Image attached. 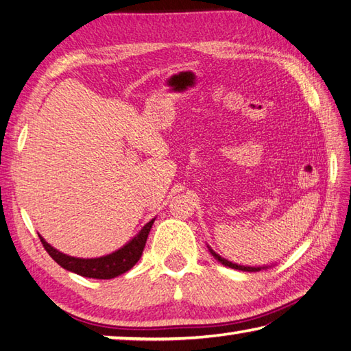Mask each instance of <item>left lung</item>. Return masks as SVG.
<instances>
[{
    "instance_id": "left-lung-1",
    "label": "left lung",
    "mask_w": 351,
    "mask_h": 351,
    "mask_svg": "<svg viewBox=\"0 0 351 351\" xmlns=\"http://www.w3.org/2000/svg\"><path fill=\"white\" fill-rule=\"evenodd\" d=\"M209 247V246H208ZM209 252L213 254V256L215 258L217 261H220L223 266H228V267H230V269H235V270H243V272H258V270H261V269H267V267H249V266H240V264H235V263H230V261H228V260H224V258H221L220 255L218 254H215L213 249L209 247Z\"/></svg>"
}]
</instances>
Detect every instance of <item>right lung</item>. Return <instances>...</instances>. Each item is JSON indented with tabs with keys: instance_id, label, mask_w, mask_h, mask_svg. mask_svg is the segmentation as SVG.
Here are the masks:
<instances>
[{
	"instance_id": "1",
	"label": "right lung",
	"mask_w": 351,
	"mask_h": 351,
	"mask_svg": "<svg viewBox=\"0 0 351 351\" xmlns=\"http://www.w3.org/2000/svg\"><path fill=\"white\" fill-rule=\"evenodd\" d=\"M154 220L156 218L145 224L141 229V232H138L133 240H130L125 244L123 247L117 249L113 254L99 258H76L65 255L62 252H59L58 249L50 246L41 235H39V238H41L43 246L47 250L49 255L65 270H70V272L81 276H87V278L111 280L125 272H128V270L141 260L145 243H147V238Z\"/></svg>"
}]
</instances>
